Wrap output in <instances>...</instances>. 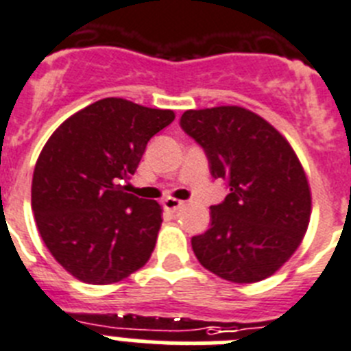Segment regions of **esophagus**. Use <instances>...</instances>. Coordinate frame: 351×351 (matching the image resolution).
I'll use <instances>...</instances> for the list:
<instances>
[{"label": "esophagus", "mask_w": 351, "mask_h": 351, "mask_svg": "<svg viewBox=\"0 0 351 351\" xmlns=\"http://www.w3.org/2000/svg\"><path fill=\"white\" fill-rule=\"evenodd\" d=\"M162 204H164V208H166V210L173 211V213H175V211L178 210L180 206H182L183 201H180V199H175V197H166L162 201Z\"/></svg>", "instance_id": "esophagus-1"}]
</instances>
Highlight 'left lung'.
Returning a JSON list of instances; mask_svg holds the SVG:
<instances>
[{
    "mask_svg": "<svg viewBox=\"0 0 351 351\" xmlns=\"http://www.w3.org/2000/svg\"><path fill=\"white\" fill-rule=\"evenodd\" d=\"M180 125L204 150L211 176L229 187L210 208V229L192 238L197 261L232 283L276 273L301 245L311 213L308 180L289 141L241 106L187 110Z\"/></svg>",
    "mask_w": 351,
    "mask_h": 351,
    "instance_id": "1",
    "label": "left lung"
}]
</instances>
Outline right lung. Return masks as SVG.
Listing matches in <instances>:
<instances>
[{
    "mask_svg": "<svg viewBox=\"0 0 351 351\" xmlns=\"http://www.w3.org/2000/svg\"><path fill=\"white\" fill-rule=\"evenodd\" d=\"M171 110L105 97L62 122L38 157L31 206L53 258L80 282L108 285L147 264L159 203L129 194L147 143Z\"/></svg>",
    "mask_w": 351,
    "mask_h": 351,
    "instance_id": "1",
    "label": "right lung"
}]
</instances>
